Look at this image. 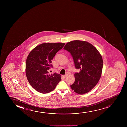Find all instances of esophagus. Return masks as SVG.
Instances as JSON below:
<instances>
[{"instance_id": "1", "label": "esophagus", "mask_w": 127, "mask_h": 127, "mask_svg": "<svg viewBox=\"0 0 127 127\" xmlns=\"http://www.w3.org/2000/svg\"><path fill=\"white\" fill-rule=\"evenodd\" d=\"M68 75V74H65V75H63V77L64 78H65V77H66Z\"/></svg>"}]
</instances>
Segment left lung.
Instances as JSON below:
<instances>
[{"mask_svg":"<svg viewBox=\"0 0 127 127\" xmlns=\"http://www.w3.org/2000/svg\"><path fill=\"white\" fill-rule=\"evenodd\" d=\"M64 49L70 52L75 66L80 68L75 74V82L71 88L77 94L89 92L98 82L102 71L103 59L95 47L89 42L74 40L67 42Z\"/></svg>","mask_w":127,"mask_h":127,"instance_id":"left-lung-1","label":"left lung"}]
</instances>
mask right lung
I'll list each match as a JSON object with an SVG mask.
<instances>
[{"label":"right lung","instance_id":"obj_1","mask_svg":"<svg viewBox=\"0 0 127 127\" xmlns=\"http://www.w3.org/2000/svg\"><path fill=\"white\" fill-rule=\"evenodd\" d=\"M64 43H44L30 52L26 59V74L30 85L37 92L45 94L53 90L61 80L60 74H49V70L56 53Z\"/></svg>","mask_w":127,"mask_h":127}]
</instances>
